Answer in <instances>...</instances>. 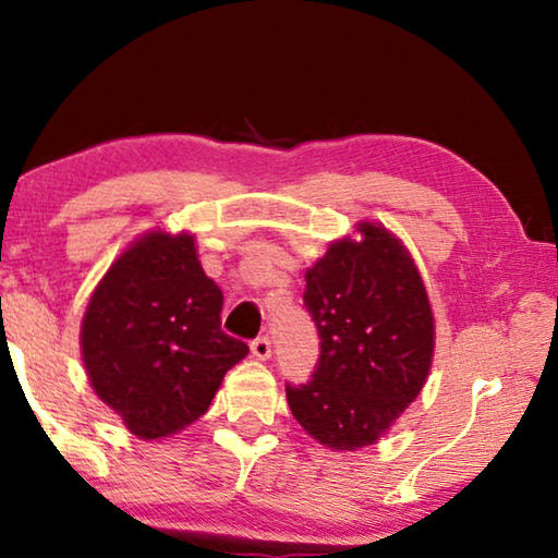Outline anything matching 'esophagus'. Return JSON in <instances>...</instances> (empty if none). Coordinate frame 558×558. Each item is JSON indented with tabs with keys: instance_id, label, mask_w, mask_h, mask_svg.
I'll use <instances>...</instances> for the list:
<instances>
[{
	"instance_id": "obj_1",
	"label": "esophagus",
	"mask_w": 558,
	"mask_h": 558,
	"mask_svg": "<svg viewBox=\"0 0 558 558\" xmlns=\"http://www.w3.org/2000/svg\"><path fill=\"white\" fill-rule=\"evenodd\" d=\"M251 354L260 359V362H266V359H270V339L268 337H258L253 339L251 342Z\"/></svg>"
}]
</instances>
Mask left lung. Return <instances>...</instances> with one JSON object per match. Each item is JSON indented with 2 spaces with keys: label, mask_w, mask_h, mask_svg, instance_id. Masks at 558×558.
I'll return each mask as SVG.
<instances>
[{
  "label": "left lung",
  "mask_w": 558,
  "mask_h": 558,
  "mask_svg": "<svg viewBox=\"0 0 558 558\" xmlns=\"http://www.w3.org/2000/svg\"><path fill=\"white\" fill-rule=\"evenodd\" d=\"M305 305L319 332L313 381L288 405L319 446H374L426 384L436 317L421 270L399 235L359 221L305 270Z\"/></svg>",
  "instance_id": "8db88e82"
}]
</instances>
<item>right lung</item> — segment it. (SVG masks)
<instances>
[{"mask_svg": "<svg viewBox=\"0 0 558 558\" xmlns=\"http://www.w3.org/2000/svg\"><path fill=\"white\" fill-rule=\"evenodd\" d=\"M221 305L192 231H145L98 280L81 319V359L132 436L165 440L192 426L248 354L221 332Z\"/></svg>", "mask_w": 558, "mask_h": 558, "instance_id": "1", "label": "right lung"}]
</instances>
